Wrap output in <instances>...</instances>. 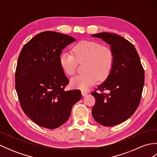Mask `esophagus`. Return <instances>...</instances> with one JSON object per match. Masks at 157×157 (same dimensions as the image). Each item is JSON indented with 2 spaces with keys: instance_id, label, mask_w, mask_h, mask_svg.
<instances>
[{
  "instance_id": "obj_1",
  "label": "esophagus",
  "mask_w": 157,
  "mask_h": 157,
  "mask_svg": "<svg viewBox=\"0 0 157 157\" xmlns=\"http://www.w3.org/2000/svg\"><path fill=\"white\" fill-rule=\"evenodd\" d=\"M82 94L83 96H85L88 94V92L86 91H84V90H82Z\"/></svg>"
}]
</instances>
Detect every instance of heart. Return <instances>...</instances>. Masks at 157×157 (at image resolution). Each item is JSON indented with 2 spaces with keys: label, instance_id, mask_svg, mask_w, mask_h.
<instances>
[{
  "label": "heart",
  "instance_id": "b5f03b06",
  "mask_svg": "<svg viewBox=\"0 0 157 157\" xmlns=\"http://www.w3.org/2000/svg\"><path fill=\"white\" fill-rule=\"evenodd\" d=\"M73 54L63 51L59 56V64L66 74L73 75L75 73L78 61L86 60L84 71L73 77L70 80L73 88L87 90L100 80H105L111 73L115 61L112 49L101 43L82 40L73 46Z\"/></svg>",
  "mask_w": 157,
  "mask_h": 157
}]
</instances>
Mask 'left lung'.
Masks as SVG:
<instances>
[{
    "mask_svg": "<svg viewBox=\"0 0 157 157\" xmlns=\"http://www.w3.org/2000/svg\"><path fill=\"white\" fill-rule=\"evenodd\" d=\"M92 36L111 45L115 55L110 75L91 93L96 99L92 109L93 117L102 125L111 127L126 121L138 107L144 84V70L134 46L126 39L108 32ZM105 90L108 93H104Z\"/></svg>",
    "mask_w": 157,
    "mask_h": 157,
    "instance_id": "obj_1",
    "label": "left lung"
}]
</instances>
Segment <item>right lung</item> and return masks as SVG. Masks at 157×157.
<instances>
[{
    "label": "right lung",
    "instance_id": "add662e5",
    "mask_svg": "<svg viewBox=\"0 0 157 157\" xmlns=\"http://www.w3.org/2000/svg\"><path fill=\"white\" fill-rule=\"evenodd\" d=\"M75 41L71 36L46 31L23 46L17 63L15 89L25 114L36 124L53 129L65 123L79 90L65 91L69 79L59 64L62 50Z\"/></svg>",
    "mask_w": 157,
    "mask_h": 157
}]
</instances>
